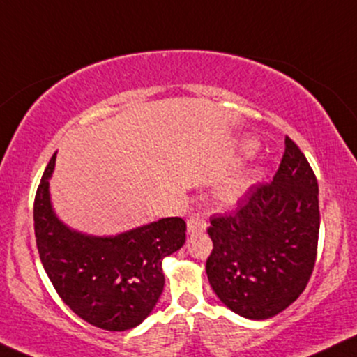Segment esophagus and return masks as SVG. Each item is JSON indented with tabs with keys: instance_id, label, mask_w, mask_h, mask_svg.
Instances as JSON below:
<instances>
[{
	"instance_id": "1",
	"label": "esophagus",
	"mask_w": 357,
	"mask_h": 357,
	"mask_svg": "<svg viewBox=\"0 0 357 357\" xmlns=\"http://www.w3.org/2000/svg\"><path fill=\"white\" fill-rule=\"evenodd\" d=\"M206 220L202 213H193L187 220V231L193 235V233H200L206 230Z\"/></svg>"
}]
</instances>
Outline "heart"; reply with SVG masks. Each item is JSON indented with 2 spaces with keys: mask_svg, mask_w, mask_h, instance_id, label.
Instances as JSON below:
<instances>
[{
  "mask_svg": "<svg viewBox=\"0 0 357 357\" xmlns=\"http://www.w3.org/2000/svg\"><path fill=\"white\" fill-rule=\"evenodd\" d=\"M252 151V145L246 144L245 145V152H250ZM241 190H243V180H231V182H228L227 185H223L222 188V199L223 200H235L236 197L240 195Z\"/></svg>",
  "mask_w": 357,
  "mask_h": 357,
  "instance_id": "1",
  "label": "heart"
}]
</instances>
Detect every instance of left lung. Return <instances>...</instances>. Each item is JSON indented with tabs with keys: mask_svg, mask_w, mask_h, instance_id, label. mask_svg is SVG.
<instances>
[{
	"mask_svg": "<svg viewBox=\"0 0 357 357\" xmlns=\"http://www.w3.org/2000/svg\"><path fill=\"white\" fill-rule=\"evenodd\" d=\"M210 223L205 270L223 305L243 318L268 319L296 301L319 236L318 180L300 147L286 137L271 182L250 187L235 212Z\"/></svg>",
	"mask_w": 357,
	"mask_h": 357,
	"instance_id": "1",
	"label": "left lung"
}]
</instances>
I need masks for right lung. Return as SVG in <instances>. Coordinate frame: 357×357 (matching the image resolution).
I'll use <instances>...</instances> for the list:
<instances>
[{
  "label": "right lung",
  "mask_w": 357,
  "mask_h": 357,
  "mask_svg": "<svg viewBox=\"0 0 357 357\" xmlns=\"http://www.w3.org/2000/svg\"><path fill=\"white\" fill-rule=\"evenodd\" d=\"M54 164L56 153L34 197V235L44 270L61 300L81 319L105 331L135 328L160 298L162 259L185 243V222L162 218L116 236L74 231L52 212Z\"/></svg>",
  "instance_id": "right-lung-1"
}]
</instances>
